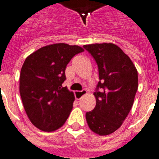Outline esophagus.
Masks as SVG:
<instances>
[{
  "instance_id": "1",
  "label": "esophagus",
  "mask_w": 159,
  "mask_h": 159,
  "mask_svg": "<svg viewBox=\"0 0 159 159\" xmlns=\"http://www.w3.org/2000/svg\"><path fill=\"white\" fill-rule=\"evenodd\" d=\"M86 93V89H83L81 91H75V97H76V100H80L81 99V97H83V95Z\"/></svg>"
}]
</instances>
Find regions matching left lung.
Wrapping results in <instances>:
<instances>
[{
  "label": "left lung",
  "mask_w": 159,
  "mask_h": 159,
  "mask_svg": "<svg viewBox=\"0 0 159 159\" xmlns=\"http://www.w3.org/2000/svg\"><path fill=\"white\" fill-rule=\"evenodd\" d=\"M83 48L97 62L100 79L93 93L96 107L86 112V121L94 133L110 134L121 126L132 107L138 71L131 59L114 44H92Z\"/></svg>",
  "instance_id": "obj_1"
}]
</instances>
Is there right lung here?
Instances as JSON below:
<instances>
[{
	"mask_svg": "<svg viewBox=\"0 0 159 159\" xmlns=\"http://www.w3.org/2000/svg\"><path fill=\"white\" fill-rule=\"evenodd\" d=\"M83 51L78 45L57 43L26 58L20 74V95L28 118L39 129L56 131L68 118L75 97L62 86L65 70L72 58Z\"/></svg>",
	"mask_w": 159,
	"mask_h": 159,
	"instance_id": "obj_1",
	"label": "right lung"
}]
</instances>
